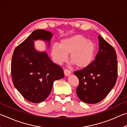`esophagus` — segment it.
Here are the masks:
<instances>
[{
    "mask_svg": "<svg viewBox=\"0 0 127 127\" xmlns=\"http://www.w3.org/2000/svg\"><path fill=\"white\" fill-rule=\"evenodd\" d=\"M64 74H65V76H68L70 74H71V71L68 70V69H65L64 70Z\"/></svg>",
    "mask_w": 127,
    "mask_h": 127,
    "instance_id": "34e87169",
    "label": "esophagus"
}]
</instances>
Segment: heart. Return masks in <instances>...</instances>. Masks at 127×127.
<instances>
[{"label": "heart", "instance_id": "obj_1", "mask_svg": "<svg viewBox=\"0 0 127 127\" xmlns=\"http://www.w3.org/2000/svg\"><path fill=\"white\" fill-rule=\"evenodd\" d=\"M94 53V45L81 35H75L62 39L59 45L54 44L52 48V56L54 61L61 64L65 61L67 55L78 68L86 67L91 63Z\"/></svg>", "mask_w": 127, "mask_h": 127}]
</instances>
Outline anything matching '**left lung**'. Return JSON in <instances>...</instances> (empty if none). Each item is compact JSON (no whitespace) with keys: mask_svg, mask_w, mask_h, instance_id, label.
<instances>
[{"mask_svg":"<svg viewBox=\"0 0 127 127\" xmlns=\"http://www.w3.org/2000/svg\"><path fill=\"white\" fill-rule=\"evenodd\" d=\"M95 59L74 74L79 79L76 93L83 102L95 104L105 98L116 83L118 62L114 48L100 35Z\"/></svg>","mask_w":127,"mask_h":127,"instance_id":"obj_1","label":"left lung"}]
</instances>
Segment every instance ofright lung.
I'll return each mask as SVG.
<instances>
[{
	"instance_id": "1",
	"label": "right lung",
	"mask_w": 127,
	"mask_h": 127,
	"mask_svg": "<svg viewBox=\"0 0 127 127\" xmlns=\"http://www.w3.org/2000/svg\"><path fill=\"white\" fill-rule=\"evenodd\" d=\"M52 36L49 32L36 30L14 50L11 62L12 81L29 102H43L49 96L55 80L64 77L62 68L54 63L45 52H38L34 48V40L49 42Z\"/></svg>"
}]
</instances>
